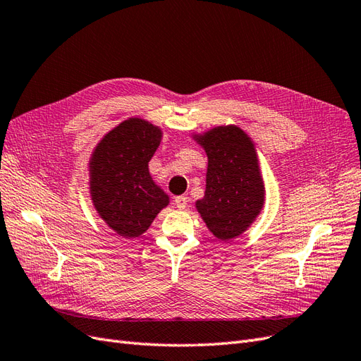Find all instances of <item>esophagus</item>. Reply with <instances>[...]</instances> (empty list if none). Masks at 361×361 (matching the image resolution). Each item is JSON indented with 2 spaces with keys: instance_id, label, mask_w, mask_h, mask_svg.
<instances>
[{
  "instance_id": "esophagus-1",
  "label": "esophagus",
  "mask_w": 361,
  "mask_h": 361,
  "mask_svg": "<svg viewBox=\"0 0 361 361\" xmlns=\"http://www.w3.org/2000/svg\"><path fill=\"white\" fill-rule=\"evenodd\" d=\"M174 204H176V207H179V209H185L188 204V199L185 197V195H178V197H174Z\"/></svg>"
}]
</instances>
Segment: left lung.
Here are the masks:
<instances>
[{
  "instance_id": "8db88e82",
  "label": "left lung",
  "mask_w": 361,
  "mask_h": 361,
  "mask_svg": "<svg viewBox=\"0 0 361 361\" xmlns=\"http://www.w3.org/2000/svg\"><path fill=\"white\" fill-rule=\"evenodd\" d=\"M207 155L204 197L195 206L221 241L241 235L265 200L256 149L238 126H218L197 138Z\"/></svg>"
}]
</instances>
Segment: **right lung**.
<instances>
[{
	"instance_id": "1",
	"label": "right lung",
	"mask_w": 361,
	"mask_h": 361,
	"mask_svg": "<svg viewBox=\"0 0 361 361\" xmlns=\"http://www.w3.org/2000/svg\"><path fill=\"white\" fill-rule=\"evenodd\" d=\"M161 129L129 118L110 130L90 159V192L101 218L125 238L145 233L169 195L152 180L147 164L161 141Z\"/></svg>"
}]
</instances>
